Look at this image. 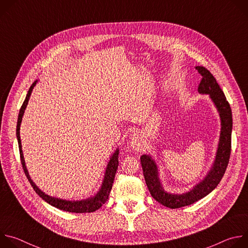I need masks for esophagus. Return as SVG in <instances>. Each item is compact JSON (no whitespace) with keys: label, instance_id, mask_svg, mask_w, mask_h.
<instances>
[{"label":"esophagus","instance_id":"esophagus-1","mask_svg":"<svg viewBox=\"0 0 248 248\" xmlns=\"http://www.w3.org/2000/svg\"><path fill=\"white\" fill-rule=\"evenodd\" d=\"M129 146L136 152H139L143 149V140H142V135H141L139 132H135L133 135H131L129 142Z\"/></svg>","mask_w":248,"mask_h":248}]
</instances>
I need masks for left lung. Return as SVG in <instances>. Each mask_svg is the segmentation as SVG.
<instances>
[{
    "instance_id": "obj_1",
    "label": "left lung",
    "mask_w": 248,
    "mask_h": 248,
    "mask_svg": "<svg viewBox=\"0 0 248 248\" xmlns=\"http://www.w3.org/2000/svg\"><path fill=\"white\" fill-rule=\"evenodd\" d=\"M202 79L198 86L200 94H208L219 113L221 120V132L215 160L205 178L189 191L182 194L167 192L162 186L159 170L155 160L150 155H142L140 163L142 166L144 179L151 196L162 205L170 209L185 207L200 200L213 191L221 182L229 164L232 148V109L227 98L218 84L216 78L204 66L195 67Z\"/></svg>"
}]
</instances>
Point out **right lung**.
Masks as SVG:
<instances>
[{"label": "right lung", "instance_id": "right-lung-1", "mask_svg": "<svg viewBox=\"0 0 248 248\" xmlns=\"http://www.w3.org/2000/svg\"><path fill=\"white\" fill-rule=\"evenodd\" d=\"M38 80L34 81L33 84L30 86L27 95L25 97V100L21 106V108L19 110V114H18V119H17V124H16V138H17V142H18V148H19V154H20V160H21V164H22V168L23 170L25 172V175L27 180L29 181L30 185L32 186L33 189L35 190L43 200H45L47 203H49L50 205L62 210V211H66V212H72V213H90V212H94L96 210H98L106 201L108 200L112 186H113V183L115 180V175L117 172V169L119 166V148L113 153L112 157L110 158V161L107 165V168H106L105 170V174H104V179L101 185V187L99 189V191L92 197H89L87 199H83V200H64V199H61V198H57V197H53L50 196L48 194H46L45 192H43L41 189H39V187L33 183V181L31 180L30 175L28 173V170L26 169L25 166V161H24V157H23V153H22V149H21V140H20V135H19V129H20V124H21V121H22V117L24 114V111L26 109V106L28 104L29 101V97L31 95V92L34 88V86L36 85Z\"/></svg>", "mask_w": 248, "mask_h": 248}]
</instances>
